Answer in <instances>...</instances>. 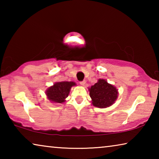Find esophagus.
I'll return each mask as SVG.
<instances>
[{"label": "esophagus", "mask_w": 159, "mask_h": 159, "mask_svg": "<svg viewBox=\"0 0 159 159\" xmlns=\"http://www.w3.org/2000/svg\"><path fill=\"white\" fill-rule=\"evenodd\" d=\"M80 85H84L85 84V80H83V81H80Z\"/></svg>", "instance_id": "1"}]
</instances>
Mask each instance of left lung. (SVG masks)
Returning <instances> with one entry per match:
<instances>
[{"label": "left lung", "instance_id": "left-lung-1", "mask_svg": "<svg viewBox=\"0 0 159 159\" xmlns=\"http://www.w3.org/2000/svg\"><path fill=\"white\" fill-rule=\"evenodd\" d=\"M88 90L93 105L98 108L103 109L111 106L118 96L116 88L102 79H99L95 85L88 88Z\"/></svg>", "mask_w": 159, "mask_h": 159}]
</instances>
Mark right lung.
<instances>
[{
  "instance_id": "right-lung-1",
  "label": "right lung",
  "mask_w": 159,
  "mask_h": 159,
  "mask_svg": "<svg viewBox=\"0 0 159 159\" xmlns=\"http://www.w3.org/2000/svg\"><path fill=\"white\" fill-rule=\"evenodd\" d=\"M75 85L76 83L74 81L56 82L47 88L45 95L52 103L62 104L66 101L71 87Z\"/></svg>"
}]
</instances>
